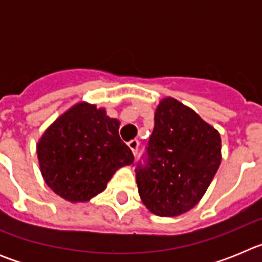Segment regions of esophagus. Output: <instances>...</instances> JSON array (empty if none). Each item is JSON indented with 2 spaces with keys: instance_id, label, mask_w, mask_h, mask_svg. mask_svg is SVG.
Instances as JSON below:
<instances>
[{
  "instance_id": "obj_1",
  "label": "esophagus",
  "mask_w": 262,
  "mask_h": 262,
  "mask_svg": "<svg viewBox=\"0 0 262 262\" xmlns=\"http://www.w3.org/2000/svg\"><path fill=\"white\" fill-rule=\"evenodd\" d=\"M127 145H128V148L133 151L134 156H136L138 155V149H139V142L138 140H129L128 143H127Z\"/></svg>"
}]
</instances>
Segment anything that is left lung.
I'll use <instances>...</instances> for the list:
<instances>
[{"mask_svg": "<svg viewBox=\"0 0 262 262\" xmlns=\"http://www.w3.org/2000/svg\"><path fill=\"white\" fill-rule=\"evenodd\" d=\"M147 149L148 163L138 164L136 184L143 205L159 216L193 209L222 161L219 131L173 97L157 105Z\"/></svg>", "mask_w": 262, "mask_h": 262, "instance_id": "left-lung-1", "label": "left lung"}]
</instances>
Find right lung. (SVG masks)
I'll list each match as a JSON object with an SVG mask.
<instances>
[{
  "label": "right lung",
  "mask_w": 262,
  "mask_h": 262,
  "mask_svg": "<svg viewBox=\"0 0 262 262\" xmlns=\"http://www.w3.org/2000/svg\"><path fill=\"white\" fill-rule=\"evenodd\" d=\"M120 122L105 107L78 102L53 120L36 144L39 168L51 190L71 203L102 193L134 155L119 138Z\"/></svg>",
  "instance_id": "add662e5"
}]
</instances>
